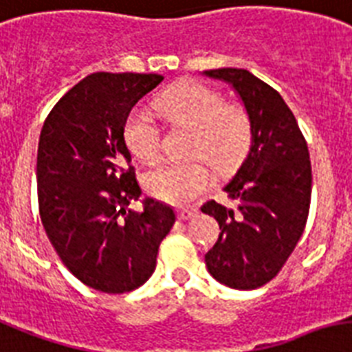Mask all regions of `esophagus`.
I'll return each mask as SVG.
<instances>
[{
    "label": "esophagus",
    "instance_id": "34e87169",
    "mask_svg": "<svg viewBox=\"0 0 352 352\" xmlns=\"http://www.w3.org/2000/svg\"><path fill=\"white\" fill-rule=\"evenodd\" d=\"M197 211L195 210H179L177 211V217H179V221H190L191 217H195Z\"/></svg>",
    "mask_w": 352,
    "mask_h": 352
}]
</instances>
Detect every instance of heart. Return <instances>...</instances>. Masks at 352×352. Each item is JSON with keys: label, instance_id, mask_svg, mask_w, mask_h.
I'll return each instance as SVG.
<instances>
[{"label": "heart", "instance_id": "obj_1", "mask_svg": "<svg viewBox=\"0 0 352 352\" xmlns=\"http://www.w3.org/2000/svg\"><path fill=\"white\" fill-rule=\"evenodd\" d=\"M155 108L166 121L193 130L188 146V155L193 159L162 164L144 177V188L159 201L190 204L213 184L210 164L221 173L230 171L250 148L248 113L236 104H224L221 94L201 82L186 81L170 88L157 99ZM124 142L131 155L144 164L159 161L161 128L148 108L130 111L124 122Z\"/></svg>", "mask_w": 352, "mask_h": 352}]
</instances>
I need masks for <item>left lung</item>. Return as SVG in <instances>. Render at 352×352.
<instances>
[{
	"label": "left lung",
	"mask_w": 352,
	"mask_h": 352,
	"mask_svg": "<svg viewBox=\"0 0 352 352\" xmlns=\"http://www.w3.org/2000/svg\"><path fill=\"white\" fill-rule=\"evenodd\" d=\"M228 82L251 124V146L224 191L236 202L208 201L201 210L221 235L206 253V267L233 289H256L275 278L304 233L311 202L307 142L293 111L275 88L244 68L204 70Z\"/></svg>",
	"instance_id": "1"
}]
</instances>
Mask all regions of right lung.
Segmentation results:
<instances>
[{"instance_id":"right-lung-1","label":"right lung","mask_w":352,"mask_h":352,"mask_svg":"<svg viewBox=\"0 0 352 352\" xmlns=\"http://www.w3.org/2000/svg\"><path fill=\"white\" fill-rule=\"evenodd\" d=\"M164 77L107 74L85 77L57 101L37 146L39 213L54 250L72 275L101 293H126L151 276L175 211L141 197L124 122Z\"/></svg>"}]
</instances>
